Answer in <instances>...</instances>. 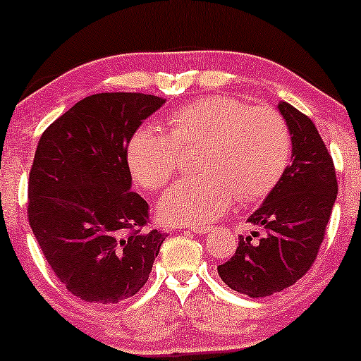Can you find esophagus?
<instances>
[{"label": "esophagus", "instance_id": "obj_1", "mask_svg": "<svg viewBox=\"0 0 361 361\" xmlns=\"http://www.w3.org/2000/svg\"><path fill=\"white\" fill-rule=\"evenodd\" d=\"M188 231L195 232V233H206L211 231L209 226H192V227H188Z\"/></svg>", "mask_w": 361, "mask_h": 361}]
</instances>
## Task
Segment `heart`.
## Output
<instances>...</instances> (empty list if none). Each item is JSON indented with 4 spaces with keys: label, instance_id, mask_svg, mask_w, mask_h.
I'll return each mask as SVG.
<instances>
[{
    "label": "heart",
    "instance_id": "heart-1",
    "mask_svg": "<svg viewBox=\"0 0 361 361\" xmlns=\"http://www.w3.org/2000/svg\"><path fill=\"white\" fill-rule=\"evenodd\" d=\"M170 134L142 126L128 147L130 173L159 191L181 169L183 150L200 145V176L175 183L161 196L159 214L175 224H209L237 201L265 200L291 159V134L280 111L212 94L181 106L166 119Z\"/></svg>",
    "mask_w": 361,
    "mask_h": 361
}]
</instances>
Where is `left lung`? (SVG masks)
I'll list each match as a JSON object with an SVG mask.
<instances>
[{
  "label": "left lung",
  "mask_w": 361,
  "mask_h": 361,
  "mask_svg": "<svg viewBox=\"0 0 361 361\" xmlns=\"http://www.w3.org/2000/svg\"><path fill=\"white\" fill-rule=\"evenodd\" d=\"M278 108L291 134L293 164L247 219L262 226L265 235L258 240L238 235L233 257L217 267L227 286L250 298L271 296L306 275L338 191L334 160L312 121L286 101Z\"/></svg>",
  "instance_id": "left-lung-1"
}]
</instances>
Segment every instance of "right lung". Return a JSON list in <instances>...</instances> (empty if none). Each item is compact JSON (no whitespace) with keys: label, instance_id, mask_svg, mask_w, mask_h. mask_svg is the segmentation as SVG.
Segmentation results:
<instances>
[{"label":"right lung","instance_id":"right-lung-1","mask_svg":"<svg viewBox=\"0 0 361 361\" xmlns=\"http://www.w3.org/2000/svg\"><path fill=\"white\" fill-rule=\"evenodd\" d=\"M164 98L98 93L54 121L29 173L27 219L45 260L75 296L118 304L149 280L165 233L130 191L128 145Z\"/></svg>","mask_w":361,"mask_h":361}]
</instances>
